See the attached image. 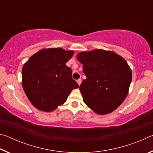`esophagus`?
Masks as SVG:
<instances>
[{
	"label": "esophagus",
	"instance_id": "1",
	"mask_svg": "<svg viewBox=\"0 0 153 153\" xmlns=\"http://www.w3.org/2000/svg\"><path fill=\"white\" fill-rule=\"evenodd\" d=\"M77 84H78L79 86H80V84H81V83H82V79H77Z\"/></svg>",
	"mask_w": 153,
	"mask_h": 153
}]
</instances>
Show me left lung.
<instances>
[{"label": "left lung", "mask_w": 153, "mask_h": 153, "mask_svg": "<svg viewBox=\"0 0 153 153\" xmlns=\"http://www.w3.org/2000/svg\"><path fill=\"white\" fill-rule=\"evenodd\" d=\"M76 57L87 77L79 86L85 104L98 115L113 112L128 94L130 67L115 52L102 49L80 52Z\"/></svg>", "instance_id": "left-lung-1"}]
</instances>
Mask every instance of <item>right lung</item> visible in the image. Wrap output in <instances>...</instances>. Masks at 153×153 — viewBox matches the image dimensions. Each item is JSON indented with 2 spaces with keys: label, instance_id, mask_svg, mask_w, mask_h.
Here are the masks:
<instances>
[{
  "label": "right lung",
  "instance_id": "add662e5",
  "mask_svg": "<svg viewBox=\"0 0 153 153\" xmlns=\"http://www.w3.org/2000/svg\"><path fill=\"white\" fill-rule=\"evenodd\" d=\"M74 51L62 48L41 49L24 63L22 86L31 103L38 110L51 112L66 101L71 90L79 88L66 63Z\"/></svg>",
  "mask_w": 153,
  "mask_h": 153
}]
</instances>
